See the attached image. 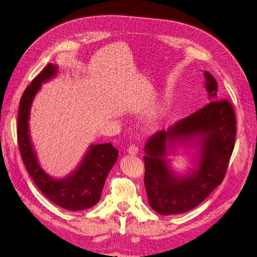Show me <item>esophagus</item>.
Wrapping results in <instances>:
<instances>
[{"label": "esophagus", "mask_w": 257, "mask_h": 257, "mask_svg": "<svg viewBox=\"0 0 257 257\" xmlns=\"http://www.w3.org/2000/svg\"><path fill=\"white\" fill-rule=\"evenodd\" d=\"M138 151H139V148H138L137 145H131V146L128 147V149H127V152H128L130 154H133V155L137 154Z\"/></svg>", "instance_id": "esophagus-1"}]
</instances>
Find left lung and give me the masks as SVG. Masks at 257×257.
<instances>
[{
	"label": "left lung",
	"mask_w": 257,
	"mask_h": 257,
	"mask_svg": "<svg viewBox=\"0 0 257 257\" xmlns=\"http://www.w3.org/2000/svg\"><path fill=\"white\" fill-rule=\"evenodd\" d=\"M206 89L211 102L149 138L145 146V188L150 207L163 215L188 212L205 200L226 175L234 151L237 124L228 99H217V82L205 72ZM196 136L201 140L199 169L190 176L178 177L164 159L167 143L185 142Z\"/></svg>",
	"instance_id": "8db88e82"
}]
</instances>
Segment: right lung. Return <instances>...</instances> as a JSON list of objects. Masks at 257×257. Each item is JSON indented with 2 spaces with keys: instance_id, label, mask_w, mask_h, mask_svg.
<instances>
[{
  "instance_id": "right-lung-1",
  "label": "right lung",
  "mask_w": 257,
  "mask_h": 257,
  "mask_svg": "<svg viewBox=\"0 0 257 257\" xmlns=\"http://www.w3.org/2000/svg\"><path fill=\"white\" fill-rule=\"evenodd\" d=\"M56 73L57 66L49 63L23 92L18 110V146L30 177L44 195L62 208L78 211L98 203L108 173L119 152L110 143L92 145L76 172L62 180H54L41 168L30 139L28 120L31 104L42 82L49 80Z\"/></svg>"
}]
</instances>
